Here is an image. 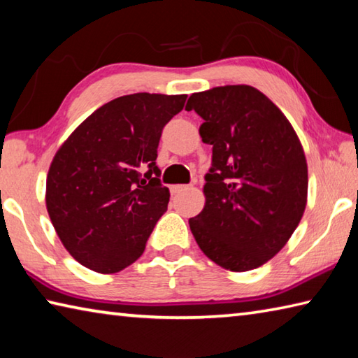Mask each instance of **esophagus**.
<instances>
[{
  "mask_svg": "<svg viewBox=\"0 0 358 358\" xmlns=\"http://www.w3.org/2000/svg\"><path fill=\"white\" fill-rule=\"evenodd\" d=\"M186 189H189V186H187V185H175V186L171 187V192L172 194H180L181 191H186Z\"/></svg>",
  "mask_w": 358,
  "mask_h": 358,
  "instance_id": "34e87169",
  "label": "esophagus"
}]
</instances>
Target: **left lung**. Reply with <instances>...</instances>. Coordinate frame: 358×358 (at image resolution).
I'll list each match as a JSON object with an SVG mask.
<instances>
[{
    "label": "left lung",
    "mask_w": 358,
    "mask_h": 358,
    "mask_svg": "<svg viewBox=\"0 0 358 358\" xmlns=\"http://www.w3.org/2000/svg\"><path fill=\"white\" fill-rule=\"evenodd\" d=\"M186 110L203 120L202 142L213 147L207 202L189 220L194 238L222 268H257L287 243L306 207L308 166L299 137L250 85L194 93Z\"/></svg>",
    "instance_id": "1"
}]
</instances>
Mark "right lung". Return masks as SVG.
<instances>
[{"label":"right lung","instance_id":"add662e5","mask_svg":"<svg viewBox=\"0 0 358 358\" xmlns=\"http://www.w3.org/2000/svg\"><path fill=\"white\" fill-rule=\"evenodd\" d=\"M186 98L121 96L90 115L57 151L47 211L66 250L87 268L117 273L143 254L171 197L159 180L157 145Z\"/></svg>","mask_w":358,"mask_h":358}]
</instances>
